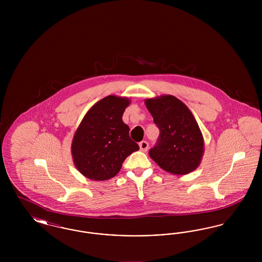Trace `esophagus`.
<instances>
[{"mask_svg":"<svg viewBox=\"0 0 262 262\" xmlns=\"http://www.w3.org/2000/svg\"><path fill=\"white\" fill-rule=\"evenodd\" d=\"M139 148L142 152H146L148 149V142L147 141H141L139 142Z\"/></svg>","mask_w":262,"mask_h":262,"instance_id":"1","label":"esophagus"}]
</instances>
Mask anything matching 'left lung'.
Segmentation results:
<instances>
[{"label":"left lung","mask_w":262,"mask_h":262,"mask_svg":"<svg viewBox=\"0 0 262 262\" xmlns=\"http://www.w3.org/2000/svg\"><path fill=\"white\" fill-rule=\"evenodd\" d=\"M144 103L160 130L157 144L149 150L151 159L170 174L194 171L204 153V139L187 105L173 95L145 99Z\"/></svg>","instance_id":"1"}]
</instances>
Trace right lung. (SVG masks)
<instances>
[{
    "label": "right lung",
    "instance_id": "add662e5",
    "mask_svg": "<svg viewBox=\"0 0 262 262\" xmlns=\"http://www.w3.org/2000/svg\"><path fill=\"white\" fill-rule=\"evenodd\" d=\"M129 104L126 97L109 95L88 110L76 128L72 156L76 169L89 180L115 177L125 158L139 149L122 119Z\"/></svg>",
    "mask_w": 262,
    "mask_h": 262
}]
</instances>
